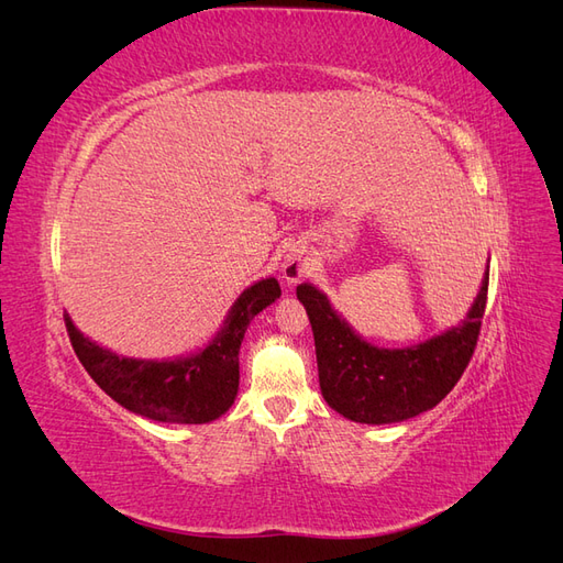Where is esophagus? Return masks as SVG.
<instances>
[{
  "mask_svg": "<svg viewBox=\"0 0 563 563\" xmlns=\"http://www.w3.org/2000/svg\"><path fill=\"white\" fill-rule=\"evenodd\" d=\"M308 269H310V263L298 249L286 253V258L282 263V275L288 284H298L305 275H308Z\"/></svg>",
  "mask_w": 563,
  "mask_h": 563,
  "instance_id": "1",
  "label": "esophagus"
}]
</instances>
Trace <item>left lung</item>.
<instances>
[{
	"instance_id": "obj_1",
	"label": "left lung",
	"mask_w": 563,
	"mask_h": 563,
	"mask_svg": "<svg viewBox=\"0 0 563 563\" xmlns=\"http://www.w3.org/2000/svg\"><path fill=\"white\" fill-rule=\"evenodd\" d=\"M296 296L312 323L323 399L347 420L385 424L428 411L463 376L479 340L488 275L460 327L406 350H380L366 343L310 284H300Z\"/></svg>"
}]
</instances>
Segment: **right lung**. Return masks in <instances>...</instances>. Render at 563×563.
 Returning <instances> with one entry per match:
<instances>
[{"label": "right lung", "mask_w": 563, "mask_h": 563, "mask_svg": "<svg viewBox=\"0 0 563 563\" xmlns=\"http://www.w3.org/2000/svg\"><path fill=\"white\" fill-rule=\"evenodd\" d=\"M282 296L275 277L249 286L236 298L213 343L176 362L117 356L84 338L65 314L75 354L96 385L129 411L159 422L201 424L223 416L240 389V347L251 319Z\"/></svg>", "instance_id": "right-lung-1"}]
</instances>
